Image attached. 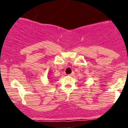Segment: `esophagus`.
Wrapping results in <instances>:
<instances>
[{"instance_id": "34e87169", "label": "esophagus", "mask_w": 128, "mask_h": 128, "mask_svg": "<svg viewBox=\"0 0 128 128\" xmlns=\"http://www.w3.org/2000/svg\"><path fill=\"white\" fill-rule=\"evenodd\" d=\"M74 72H72V73H70V74H69L68 75H69V76H72L74 75Z\"/></svg>"}]
</instances>
